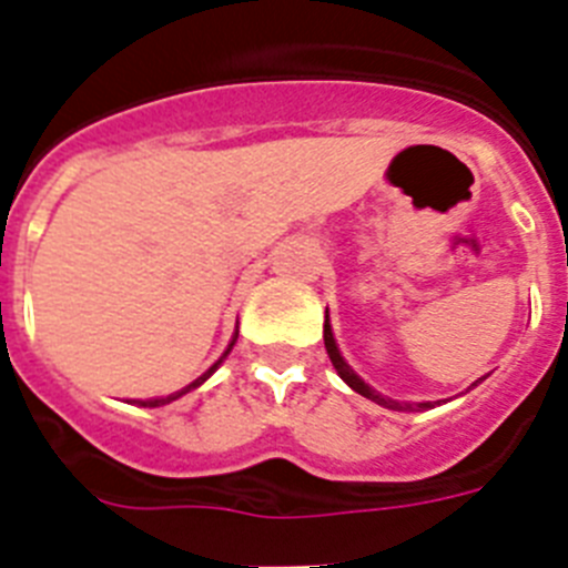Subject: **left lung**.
Returning <instances> with one entry per match:
<instances>
[{
	"label": "left lung",
	"mask_w": 568,
	"mask_h": 568,
	"mask_svg": "<svg viewBox=\"0 0 568 568\" xmlns=\"http://www.w3.org/2000/svg\"><path fill=\"white\" fill-rule=\"evenodd\" d=\"M324 346H327L329 361H333V366H335V369H338L341 378H344L346 384L353 386L355 393L364 395V398L375 400V404L386 406V409H395V413H420V409H429V406H435L433 400H424V404H400V400L386 398V395L375 393V389L369 384H364V381H361L358 375L353 373V366H349L344 358H341L338 346H335V338H333V327H329V315H327V321H324ZM471 386H475V384H471Z\"/></svg>",
	"instance_id": "left-lung-1"
}]
</instances>
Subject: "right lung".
<instances>
[{"mask_svg": "<svg viewBox=\"0 0 568 568\" xmlns=\"http://www.w3.org/2000/svg\"><path fill=\"white\" fill-rule=\"evenodd\" d=\"M233 344H235V338H233ZM233 344H230V346H227V353H230V349H233ZM227 353H224V355H222V358L215 361V364H213V366H210V369H207V373H204V375H202V378H195V381H193V384H190V386H184L182 393H175V395H168V398H155V400H142V406H162V404H170V400H175V398H182V395H184V393H190V389H195V386H199V384H204V381H207V378H210V375H213V373H215V369H219V364H222V361H224V358H227Z\"/></svg>", "mask_w": 568, "mask_h": 568, "instance_id": "1", "label": "right lung"}]
</instances>
